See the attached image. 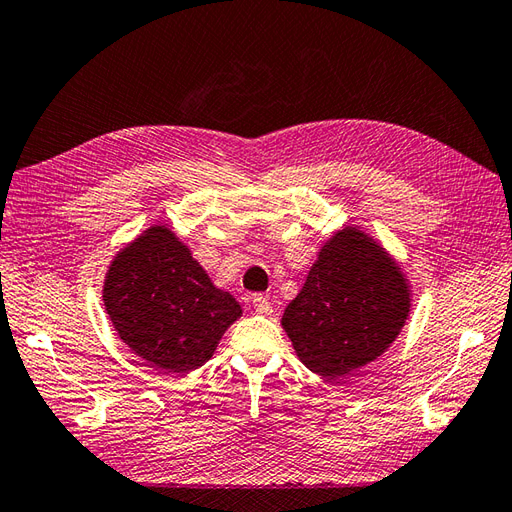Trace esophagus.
Segmentation results:
<instances>
[{
	"label": "esophagus",
	"mask_w": 512,
	"mask_h": 512,
	"mask_svg": "<svg viewBox=\"0 0 512 512\" xmlns=\"http://www.w3.org/2000/svg\"><path fill=\"white\" fill-rule=\"evenodd\" d=\"M253 307H255L257 314H264V316L272 314L270 299H268V296H264V294H253Z\"/></svg>",
	"instance_id": "34e87169"
}]
</instances>
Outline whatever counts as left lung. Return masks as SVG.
Instances as JSON below:
<instances>
[{"label": "left lung", "instance_id": "1", "mask_svg": "<svg viewBox=\"0 0 512 512\" xmlns=\"http://www.w3.org/2000/svg\"><path fill=\"white\" fill-rule=\"evenodd\" d=\"M410 307V283L395 257L360 227H344L320 246L281 327L312 373L338 379L388 351Z\"/></svg>", "mask_w": 512, "mask_h": 512}]
</instances>
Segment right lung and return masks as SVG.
I'll list each match as a JSON object with an SVG mask.
<instances>
[{
    "label": "right lung",
    "mask_w": 512,
    "mask_h": 512,
    "mask_svg": "<svg viewBox=\"0 0 512 512\" xmlns=\"http://www.w3.org/2000/svg\"><path fill=\"white\" fill-rule=\"evenodd\" d=\"M102 301L128 349L163 373H187L211 360L242 316L233 294L211 283L165 224H152L113 257Z\"/></svg>",
    "instance_id": "right-lung-1"
}]
</instances>
